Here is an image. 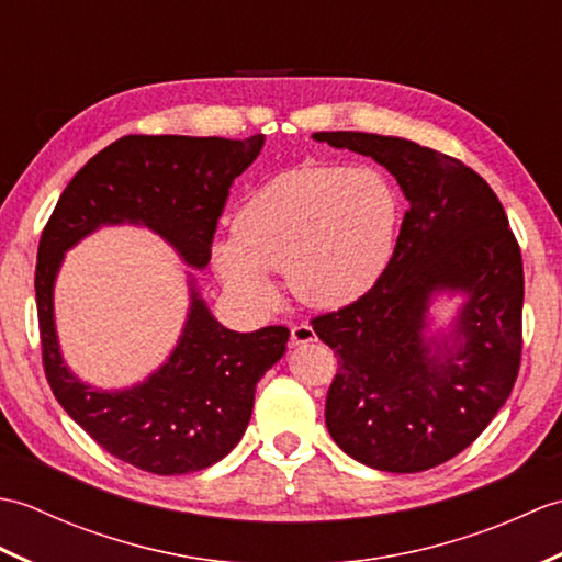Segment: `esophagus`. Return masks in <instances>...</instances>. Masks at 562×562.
Masks as SVG:
<instances>
[{
	"label": "esophagus",
	"mask_w": 562,
	"mask_h": 562,
	"mask_svg": "<svg viewBox=\"0 0 562 562\" xmlns=\"http://www.w3.org/2000/svg\"><path fill=\"white\" fill-rule=\"evenodd\" d=\"M314 340H316V333L308 324L292 326V336H290L292 345H306V342H314Z\"/></svg>",
	"instance_id": "obj_1"
}]
</instances>
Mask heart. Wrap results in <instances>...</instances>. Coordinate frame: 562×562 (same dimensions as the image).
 Listing matches in <instances>:
<instances>
[{
	"label": "heart",
	"mask_w": 562,
	"mask_h": 562,
	"mask_svg": "<svg viewBox=\"0 0 562 562\" xmlns=\"http://www.w3.org/2000/svg\"><path fill=\"white\" fill-rule=\"evenodd\" d=\"M398 195L364 166L304 164L272 176L234 220V241L217 248L224 280L268 302V272H284L306 306L338 308L374 288L389 266Z\"/></svg>",
	"instance_id": "heart-1"
}]
</instances>
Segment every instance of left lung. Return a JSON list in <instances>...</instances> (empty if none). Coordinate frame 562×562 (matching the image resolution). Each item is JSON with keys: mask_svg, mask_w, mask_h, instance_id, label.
Returning a JSON list of instances; mask_svg holds the SVG:
<instances>
[{"mask_svg": "<svg viewBox=\"0 0 562 562\" xmlns=\"http://www.w3.org/2000/svg\"><path fill=\"white\" fill-rule=\"evenodd\" d=\"M314 137L386 166L411 202L374 288L312 318L338 355L328 432L372 469H435L471 447L515 389L524 306L517 236L493 188L459 159L401 137L342 130ZM445 289L470 294L459 324L464 342L432 353L424 314Z\"/></svg>", "mask_w": 562, "mask_h": 562, "instance_id": "1", "label": "left lung"}]
</instances>
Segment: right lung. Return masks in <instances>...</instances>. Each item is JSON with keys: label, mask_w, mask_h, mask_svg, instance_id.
I'll return each instance as SVG.
<instances>
[{"label": "right lung", "mask_w": 562, "mask_h": 562, "mask_svg": "<svg viewBox=\"0 0 562 562\" xmlns=\"http://www.w3.org/2000/svg\"><path fill=\"white\" fill-rule=\"evenodd\" d=\"M260 147L262 135H125L77 171L41 234L35 304L47 384L83 432L135 469L181 475L224 459L244 437L258 379L284 355L290 328L229 330L193 290L181 342L157 374L130 391L89 389L57 348L59 260L97 226L135 222L171 241L190 266L205 268L229 190Z\"/></svg>", "instance_id": "obj_1"}]
</instances>
